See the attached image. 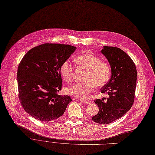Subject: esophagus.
Instances as JSON below:
<instances>
[{
    "label": "esophagus",
    "mask_w": 155,
    "mask_h": 155,
    "mask_svg": "<svg viewBox=\"0 0 155 155\" xmlns=\"http://www.w3.org/2000/svg\"><path fill=\"white\" fill-rule=\"evenodd\" d=\"M80 101L82 102V103L85 104H91V101H87V100H82V99H81Z\"/></svg>",
    "instance_id": "1"
}]
</instances>
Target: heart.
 <instances>
[{
    "label": "heart",
    "instance_id": "b5f03b06",
    "mask_svg": "<svg viewBox=\"0 0 155 155\" xmlns=\"http://www.w3.org/2000/svg\"><path fill=\"white\" fill-rule=\"evenodd\" d=\"M74 62L77 65L87 69L85 82L73 83L65 88L67 94L79 99H87L93 92L94 88H101L106 84L110 79L111 70L109 64L101 60L99 57L90 53H84L76 56ZM74 67L69 60L64 61L60 67L62 78L70 82L72 80Z\"/></svg>",
    "mask_w": 155,
    "mask_h": 155
}]
</instances>
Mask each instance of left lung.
<instances>
[{
    "label": "left lung",
    "mask_w": 155,
    "mask_h": 155,
    "mask_svg": "<svg viewBox=\"0 0 155 155\" xmlns=\"http://www.w3.org/2000/svg\"><path fill=\"white\" fill-rule=\"evenodd\" d=\"M108 60L112 75L101 89L108 98L95 99L99 113L92 120L101 124H108L123 117L133 106L135 98L137 70L133 60L117 47L104 46L101 51Z\"/></svg>",
    "instance_id": "obj_1"
}]
</instances>
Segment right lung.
I'll list each match as a JSON object with an SVG mask.
<instances>
[{
    "mask_svg": "<svg viewBox=\"0 0 155 155\" xmlns=\"http://www.w3.org/2000/svg\"><path fill=\"white\" fill-rule=\"evenodd\" d=\"M75 49L69 45L45 43L31 49L19 63V99L24 110L36 119H58L72 101L58 92L62 86L61 65Z\"/></svg>",
    "mask_w": 155,
    "mask_h": 155,
    "instance_id": "1",
    "label": "right lung"
}]
</instances>
